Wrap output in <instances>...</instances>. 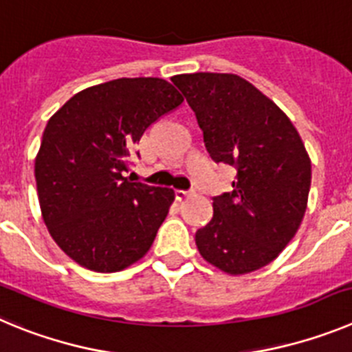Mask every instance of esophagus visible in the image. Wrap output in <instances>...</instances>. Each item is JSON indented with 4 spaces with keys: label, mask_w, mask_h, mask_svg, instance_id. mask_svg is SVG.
<instances>
[{
    "label": "esophagus",
    "mask_w": 352,
    "mask_h": 352,
    "mask_svg": "<svg viewBox=\"0 0 352 352\" xmlns=\"http://www.w3.org/2000/svg\"><path fill=\"white\" fill-rule=\"evenodd\" d=\"M192 195H195V191H192V189H188V191H184V189H177L175 191V198L179 199V201H182V199L189 198V196H192Z\"/></svg>",
    "instance_id": "obj_1"
}]
</instances>
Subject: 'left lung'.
<instances>
[{
	"instance_id": "8db88e82",
	"label": "left lung",
	"mask_w": 352,
	"mask_h": 352,
	"mask_svg": "<svg viewBox=\"0 0 352 352\" xmlns=\"http://www.w3.org/2000/svg\"><path fill=\"white\" fill-rule=\"evenodd\" d=\"M215 163L236 170L233 189L214 196L196 231L199 254L231 275L274 261L298 231L310 189V160L286 113L233 74L177 75Z\"/></svg>"
}]
</instances>
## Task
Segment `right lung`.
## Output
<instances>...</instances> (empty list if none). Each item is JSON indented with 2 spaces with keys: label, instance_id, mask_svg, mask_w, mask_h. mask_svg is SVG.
<instances>
[{
  "label": "right lung",
  "instance_id": "right-lung-1",
  "mask_svg": "<svg viewBox=\"0 0 352 352\" xmlns=\"http://www.w3.org/2000/svg\"><path fill=\"white\" fill-rule=\"evenodd\" d=\"M182 101L163 78H117L49 119L34 161L38 199L52 239L78 265L119 272L151 249L175 192L126 172L145 129Z\"/></svg>",
  "mask_w": 352,
  "mask_h": 352
}]
</instances>
